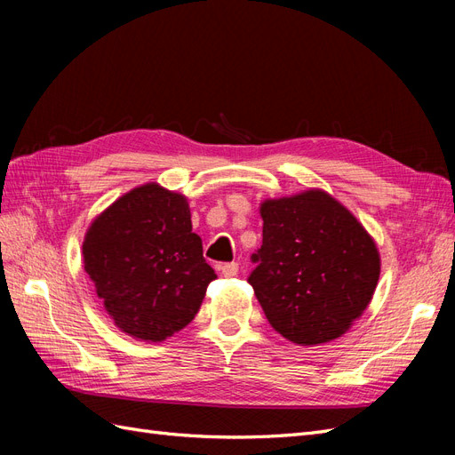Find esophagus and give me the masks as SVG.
<instances>
[{"label": "esophagus", "mask_w": 455, "mask_h": 455, "mask_svg": "<svg viewBox=\"0 0 455 455\" xmlns=\"http://www.w3.org/2000/svg\"><path fill=\"white\" fill-rule=\"evenodd\" d=\"M220 271H222L224 277H235L239 271V264L237 261H226V264L220 266Z\"/></svg>", "instance_id": "obj_1"}]
</instances>
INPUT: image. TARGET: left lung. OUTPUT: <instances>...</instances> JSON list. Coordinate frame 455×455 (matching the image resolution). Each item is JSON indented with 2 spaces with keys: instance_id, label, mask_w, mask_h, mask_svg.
I'll return each mask as SVG.
<instances>
[{
  "instance_id": "obj_1",
  "label": "left lung",
  "mask_w": 455,
  "mask_h": 455,
  "mask_svg": "<svg viewBox=\"0 0 455 455\" xmlns=\"http://www.w3.org/2000/svg\"><path fill=\"white\" fill-rule=\"evenodd\" d=\"M259 212L264 239L249 283L269 324L299 346L339 338L376 291V243L321 189L269 199Z\"/></svg>"
}]
</instances>
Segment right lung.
<instances>
[{"label":"right lung","mask_w":455,"mask_h":455,"mask_svg":"<svg viewBox=\"0 0 455 455\" xmlns=\"http://www.w3.org/2000/svg\"><path fill=\"white\" fill-rule=\"evenodd\" d=\"M85 271L114 323L134 338L163 341L194 321L216 279L191 231L188 199L157 184L136 188L94 220Z\"/></svg>","instance_id":"add662e5"}]
</instances>
